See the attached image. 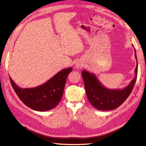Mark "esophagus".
I'll return each instance as SVG.
<instances>
[{"label":"esophagus","mask_w":146,"mask_h":146,"mask_svg":"<svg viewBox=\"0 0 146 146\" xmlns=\"http://www.w3.org/2000/svg\"><path fill=\"white\" fill-rule=\"evenodd\" d=\"M83 67V64L82 63H78L76 64V68H78V69H81Z\"/></svg>","instance_id":"esophagus-1"}]
</instances>
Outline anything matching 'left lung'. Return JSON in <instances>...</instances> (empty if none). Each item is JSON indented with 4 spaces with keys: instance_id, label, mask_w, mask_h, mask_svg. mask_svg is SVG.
I'll return each instance as SVG.
<instances>
[{
    "instance_id": "1",
    "label": "left lung",
    "mask_w": 146,
    "mask_h": 146,
    "mask_svg": "<svg viewBox=\"0 0 146 146\" xmlns=\"http://www.w3.org/2000/svg\"><path fill=\"white\" fill-rule=\"evenodd\" d=\"M135 53L137 64L135 70V77L129 85L122 90L108 89L102 85L95 74L86 70H83L82 76L88 100L96 109L103 111L114 110L119 107L129 96L135 86L138 74V61L135 48Z\"/></svg>"
}]
</instances>
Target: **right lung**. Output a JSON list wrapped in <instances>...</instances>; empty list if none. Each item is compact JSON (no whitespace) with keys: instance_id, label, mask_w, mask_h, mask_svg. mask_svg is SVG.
<instances>
[{"instance_id":"right-lung-1","label":"right lung","mask_w":146,"mask_h":146,"mask_svg":"<svg viewBox=\"0 0 146 146\" xmlns=\"http://www.w3.org/2000/svg\"><path fill=\"white\" fill-rule=\"evenodd\" d=\"M72 70V68L61 70L45 83L35 88H22L10 77V80L16 94L25 105L36 111H44L55 108L59 103L67 77Z\"/></svg>"}]
</instances>
